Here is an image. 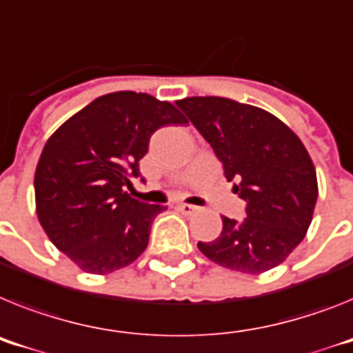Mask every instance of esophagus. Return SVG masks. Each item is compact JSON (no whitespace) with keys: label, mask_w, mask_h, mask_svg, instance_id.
Wrapping results in <instances>:
<instances>
[{"label":"esophagus","mask_w":353,"mask_h":353,"mask_svg":"<svg viewBox=\"0 0 353 353\" xmlns=\"http://www.w3.org/2000/svg\"><path fill=\"white\" fill-rule=\"evenodd\" d=\"M176 209H179L180 212H182V214H185V216H189V214L196 212V209H198V207H194V205H189V203H180V205L176 207Z\"/></svg>","instance_id":"1"}]
</instances>
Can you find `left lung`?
Masks as SVG:
<instances>
[{"instance_id":"8db88e82","label":"left lung","mask_w":353,"mask_h":353,"mask_svg":"<svg viewBox=\"0 0 353 353\" xmlns=\"http://www.w3.org/2000/svg\"><path fill=\"white\" fill-rule=\"evenodd\" d=\"M212 146L246 218L223 216V230L198 248L212 263L257 275L284 263L312 221L318 182L302 141L279 117L219 96L176 101Z\"/></svg>"}]
</instances>
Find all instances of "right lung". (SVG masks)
I'll use <instances>...</instances> for the list:
<instances>
[{
	"mask_svg": "<svg viewBox=\"0 0 353 353\" xmlns=\"http://www.w3.org/2000/svg\"><path fill=\"white\" fill-rule=\"evenodd\" d=\"M188 123L144 92L99 96L48 139L35 170V205L51 243L87 273L105 275L143 254L162 205L135 200L132 179L153 132Z\"/></svg>",
	"mask_w": 353,
	"mask_h": 353,
	"instance_id": "1",
	"label": "right lung"
}]
</instances>
